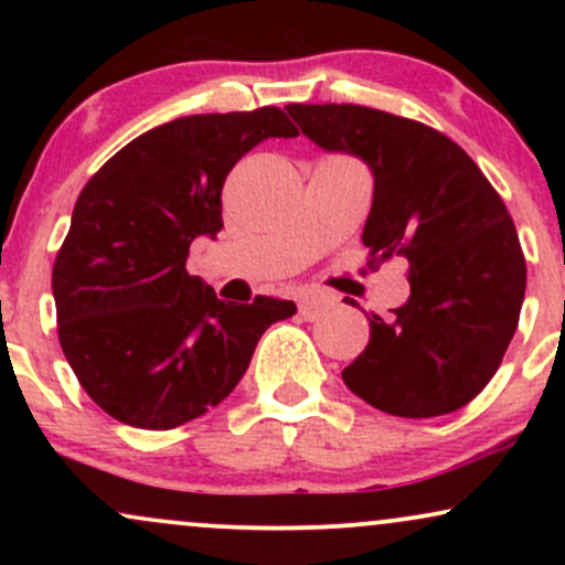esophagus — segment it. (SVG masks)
<instances>
[{"instance_id":"1","label":"esophagus","mask_w":565,"mask_h":565,"mask_svg":"<svg viewBox=\"0 0 565 565\" xmlns=\"http://www.w3.org/2000/svg\"><path fill=\"white\" fill-rule=\"evenodd\" d=\"M327 310H329V300H321V297H305L300 302V316L305 321H319Z\"/></svg>"}]
</instances>
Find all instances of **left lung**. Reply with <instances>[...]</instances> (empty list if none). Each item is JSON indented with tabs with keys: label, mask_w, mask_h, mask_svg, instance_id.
<instances>
[{
	"label": "left lung",
	"mask_w": 565,
	"mask_h": 565,
	"mask_svg": "<svg viewBox=\"0 0 565 565\" xmlns=\"http://www.w3.org/2000/svg\"><path fill=\"white\" fill-rule=\"evenodd\" d=\"M323 151L374 174L361 242L372 265L408 263L412 295L393 319H369V345L342 380L395 417H440L489 385L518 329L526 260L508 206L457 142L377 108L287 106Z\"/></svg>",
	"instance_id": "1"
}]
</instances>
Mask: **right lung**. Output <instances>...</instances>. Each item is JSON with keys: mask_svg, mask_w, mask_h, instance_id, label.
<instances>
[{"mask_svg": "<svg viewBox=\"0 0 565 565\" xmlns=\"http://www.w3.org/2000/svg\"><path fill=\"white\" fill-rule=\"evenodd\" d=\"M281 108L180 116L127 142L82 188L53 265L57 337L89 398L119 423L172 430L228 398L291 300H217L185 270L223 228V183L268 138H295Z\"/></svg>", "mask_w": 565, "mask_h": 565, "instance_id": "add662e5", "label": "right lung"}]
</instances>
